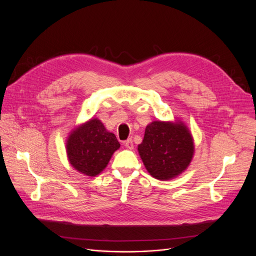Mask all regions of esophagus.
<instances>
[{"label": "esophagus", "instance_id": "34e87169", "mask_svg": "<svg viewBox=\"0 0 256 256\" xmlns=\"http://www.w3.org/2000/svg\"><path fill=\"white\" fill-rule=\"evenodd\" d=\"M124 146L128 150H132L134 148V143L132 139H128L126 141H124Z\"/></svg>", "mask_w": 256, "mask_h": 256}]
</instances>
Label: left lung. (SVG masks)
I'll return each mask as SVG.
<instances>
[{"mask_svg": "<svg viewBox=\"0 0 256 256\" xmlns=\"http://www.w3.org/2000/svg\"><path fill=\"white\" fill-rule=\"evenodd\" d=\"M138 150L150 176L165 180L178 176L189 166L194 145L184 124L154 121L146 126Z\"/></svg>", "mask_w": 256, "mask_h": 256, "instance_id": "8db88e82", "label": "left lung"}]
</instances>
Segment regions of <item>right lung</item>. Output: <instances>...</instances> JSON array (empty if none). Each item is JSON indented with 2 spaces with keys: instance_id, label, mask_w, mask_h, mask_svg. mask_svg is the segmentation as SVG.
<instances>
[{
  "instance_id": "right-lung-1",
  "label": "right lung",
  "mask_w": 256,
  "mask_h": 256,
  "mask_svg": "<svg viewBox=\"0 0 256 256\" xmlns=\"http://www.w3.org/2000/svg\"><path fill=\"white\" fill-rule=\"evenodd\" d=\"M120 144L98 119H91L72 132L66 144L72 166L88 176L100 173Z\"/></svg>"
}]
</instances>
